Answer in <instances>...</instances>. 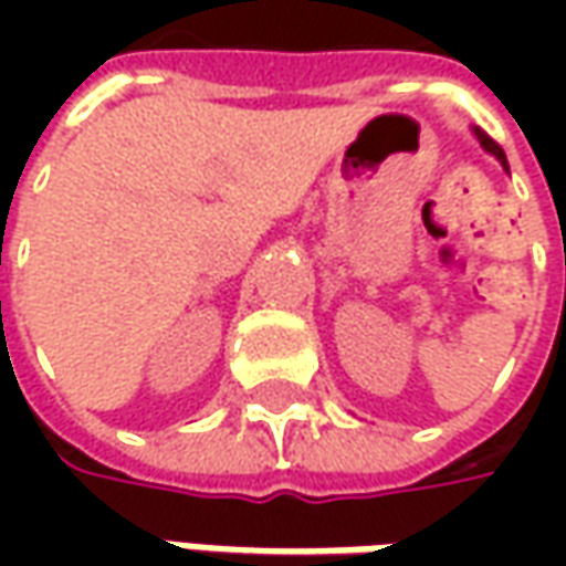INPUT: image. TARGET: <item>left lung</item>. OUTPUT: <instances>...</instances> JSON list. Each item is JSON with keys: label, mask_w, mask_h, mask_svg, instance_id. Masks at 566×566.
<instances>
[{"label": "left lung", "mask_w": 566, "mask_h": 566, "mask_svg": "<svg viewBox=\"0 0 566 566\" xmlns=\"http://www.w3.org/2000/svg\"><path fill=\"white\" fill-rule=\"evenodd\" d=\"M475 138H479V144H482V147H485L489 154H494V157H497V160L504 164V169H507V157H504V150H501V144L491 142V138H489V135H485V132H482V128H475Z\"/></svg>", "instance_id": "left-lung-1"}]
</instances>
